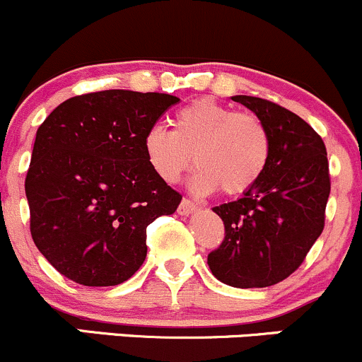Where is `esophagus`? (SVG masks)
Here are the masks:
<instances>
[{"label":"esophagus","instance_id":"34e87169","mask_svg":"<svg viewBox=\"0 0 362 362\" xmlns=\"http://www.w3.org/2000/svg\"><path fill=\"white\" fill-rule=\"evenodd\" d=\"M194 211H197L196 204H194L191 199H187V197H184V199H182V203H180V206H178V215L189 216V215H192Z\"/></svg>","mask_w":362,"mask_h":362}]
</instances>
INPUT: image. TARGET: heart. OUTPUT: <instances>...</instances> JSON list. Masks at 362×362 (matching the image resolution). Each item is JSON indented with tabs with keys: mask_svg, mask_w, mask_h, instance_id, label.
Here are the masks:
<instances>
[{
	"mask_svg": "<svg viewBox=\"0 0 362 362\" xmlns=\"http://www.w3.org/2000/svg\"><path fill=\"white\" fill-rule=\"evenodd\" d=\"M173 130L152 127L144 136L151 170L166 184H177L194 165L191 185L197 194L220 189L227 196L251 191L271 159V133L260 117L235 112L215 98L203 97L178 109Z\"/></svg>",
	"mask_w": 362,
	"mask_h": 362,
	"instance_id": "obj_1",
	"label": "heart"
}]
</instances>
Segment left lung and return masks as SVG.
Returning a JSON list of instances; mask_svg holds the SVG:
<instances>
[{
    "label": "left lung",
    "mask_w": 362,
    "mask_h": 362,
    "mask_svg": "<svg viewBox=\"0 0 362 362\" xmlns=\"http://www.w3.org/2000/svg\"><path fill=\"white\" fill-rule=\"evenodd\" d=\"M271 133V159L257 185L213 208L226 226L208 255L211 274L234 288H265L302 265L325 229L329 197L326 147L309 123L265 98L235 95Z\"/></svg>",
    "instance_id": "1"
}]
</instances>
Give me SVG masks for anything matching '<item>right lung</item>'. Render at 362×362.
<instances>
[{
    "instance_id": "add662e5",
    "label": "right lung",
    "mask_w": 362,
    "mask_h": 362,
    "mask_svg": "<svg viewBox=\"0 0 362 362\" xmlns=\"http://www.w3.org/2000/svg\"><path fill=\"white\" fill-rule=\"evenodd\" d=\"M180 98L105 90L62 102L36 132L25 196L34 245L83 286H116L140 269L147 226L182 196L144 154V136Z\"/></svg>"
}]
</instances>
